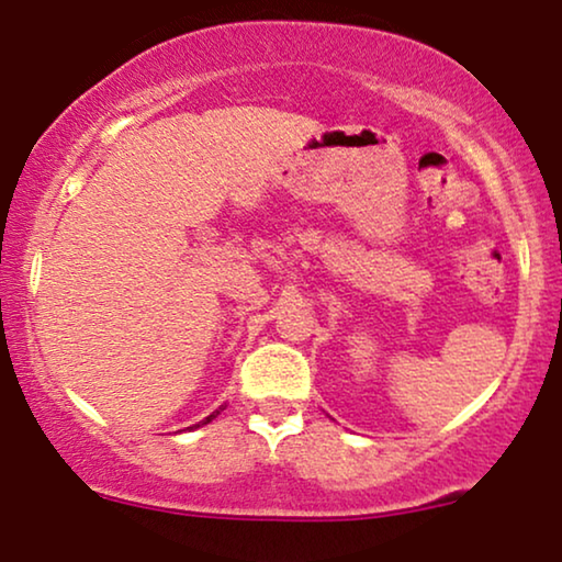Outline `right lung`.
<instances>
[{
    "label": "right lung",
    "instance_id": "add662e5",
    "mask_svg": "<svg viewBox=\"0 0 562 562\" xmlns=\"http://www.w3.org/2000/svg\"><path fill=\"white\" fill-rule=\"evenodd\" d=\"M217 413H221V411H215V413H213V415H207V418H204V420H200V424H196V426H189V428H200V426H204V424H210V420H213V418H215V415H217Z\"/></svg>",
    "mask_w": 562,
    "mask_h": 562
}]
</instances>
